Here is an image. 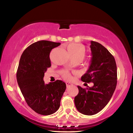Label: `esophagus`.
<instances>
[{
	"label": "esophagus",
	"instance_id": "obj_1",
	"mask_svg": "<svg viewBox=\"0 0 133 133\" xmlns=\"http://www.w3.org/2000/svg\"><path fill=\"white\" fill-rule=\"evenodd\" d=\"M73 84H72V83H70V82H66V88H68V87H70V86H71V85H72Z\"/></svg>",
	"mask_w": 133,
	"mask_h": 133
}]
</instances>
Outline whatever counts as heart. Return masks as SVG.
Returning <instances> with one entry per match:
<instances>
[{"label": "heart", "instance_id": "1", "mask_svg": "<svg viewBox=\"0 0 133 133\" xmlns=\"http://www.w3.org/2000/svg\"><path fill=\"white\" fill-rule=\"evenodd\" d=\"M67 51L70 56H82L83 57L85 54V49L83 46L79 44L72 43L67 48ZM62 76L66 80H70L71 77L70 72L67 70H63L61 72Z\"/></svg>", "mask_w": 133, "mask_h": 133}]
</instances>
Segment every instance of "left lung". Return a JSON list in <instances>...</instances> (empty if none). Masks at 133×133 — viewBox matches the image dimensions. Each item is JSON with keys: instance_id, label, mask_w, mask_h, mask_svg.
Here are the masks:
<instances>
[{"instance_id": "left-lung-1", "label": "left lung", "mask_w": 133, "mask_h": 133, "mask_svg": "<svg viewBox=\"0 0 133 133\" xmlns=\"http://www.w3.org/2000/svg\"><path fill=\"white\" fill-rule=\"evenodd\" d=\"M91 59L82 81L92 82L87 89L77 86L79 93L74 97L77 110L91 116L102 110L110 101L117 85V66L113 56L101 43L91 41Z\"/></svg>"}]
</instances>
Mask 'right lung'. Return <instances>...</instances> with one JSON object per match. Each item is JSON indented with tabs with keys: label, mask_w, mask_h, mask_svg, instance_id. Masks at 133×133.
Masks as SVG:
<instances>
[{
	"label": "right lung",
	"mask_w": 133,
	"mask_h": 133,
	"mask_svg": "<svg viewBox=\"0 0 133 133\" xmlns=\"http://www.w3.org/2000/svg\"><path fill=\"white\" fill-rule=\"evenodd\" d=\"M61 45L48 41H40L25 49L20 59L17 81L26 102L32 110L41 115L57 111L66 89L63 81L57 80L45 84V72L51 66L50 54Z\"/></svg>",
	"instance_id": "right-lung-1"
}]
</instances>
